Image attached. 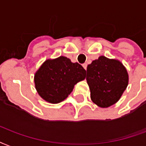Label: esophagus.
Wrapping results in <instances>:
<instances>
[{
    "mask_svg": "<svg viewBox=\"0 0 146 146\" xmlns=\"http://www.w3.org/2000/svg\"><path fill=\"white\" fill-rule=\"evenodd\" d=\"M82 66H83L84 68L86 70V68H87V64H86V63H85V64H82Z\"/></svg>",
    "mask_w": 146,
    "mask_h": 146,
    "instance_id": "1",
    "label": "esophagus"
}]
</instances>
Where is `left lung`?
Instances as JSON below:
<instances>
[{"label": "left lung", "instance_id": "obj_1", "mask_svg": "<svg viewBox=\"0 0 146 146\" xmlns=\"http://www.w3.org/2000/svg\"><path fill=\"white\" fill-rule=\"evenodd\" d=\"M86 80L92 102L106 108L120 100L128 85V74L121 61L100 56L87 66Z\"/></svg>", "mask_w": 146, "mask_h": 146}]
</instances>
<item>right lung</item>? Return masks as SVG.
Returning <instances> with one entry per match:
<instances>
[{
    "label": "right lung",
    "mask_w": 146,
    "mask_h": 146,
    "mask_svg": "<svg viewBox=\"0 0 146 146\" xmlns=\"http://www.w3.org/2000/svg\"><path fill=\"white\" fill-rule=\"evenodd\" d=\"M86 71L78 63H72L66 57L48 59L40 66L34 76L39 95L50 104L64 100L75 84L84 80Z\"/></svg>",
    "instance_id": "add662e5"
}]
</instances>
